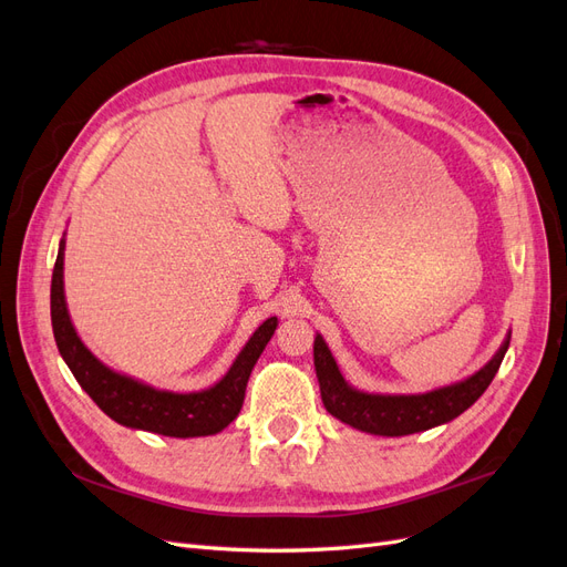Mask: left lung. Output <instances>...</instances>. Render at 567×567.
<instances>
[{
  "mask_svg": "<svg viewBox=\"0 0 567 567\" xmlns=\"http://www.w3.org/2000/svg\"><path fill=\"white\" fill-rule=\"evenodd\" d=\"M508 342L511 333L504 338L502 348L494 352V357L483 369H477L473 375L458 383L419 394H379L357 390L342 379L329 346H326L321 333H317L315 369L319 379L321 402L331 416L362 433L402 437L431 431L435 425L454 421L477 402L480 394L489 388L496 371H499Z\"/></svg>",
  "mask_w": 567,
  "mask_h": 567,
  "instance_id": "obj_1",
  "label": "left lung"
}]
</instances>
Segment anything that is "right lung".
I'll return each mask as SVG.
<instances>
[{
	"instance_id": "1",
	"label": "right lung",
	"mask_w": 567,
	"mask_h": 567,
	"mask_svg": "<svg viewBox=\"0 0 567 567\" xmlns=\"http://www.w3.org/2000/svg\"><path fill=\"white\" fill-rule=\"evenodd\" d=\"M63 250L65 234L59 244L54 277H51V326H54L56 348L63 362L96 406L120 425L165 437H205L225 431L244 406L250 371L277 331L279 319L269 317L257 326L229 371L215 385L196 392L153 388L106 367L78 336L65 305Z\"/></svg>"
}]
</instances>
